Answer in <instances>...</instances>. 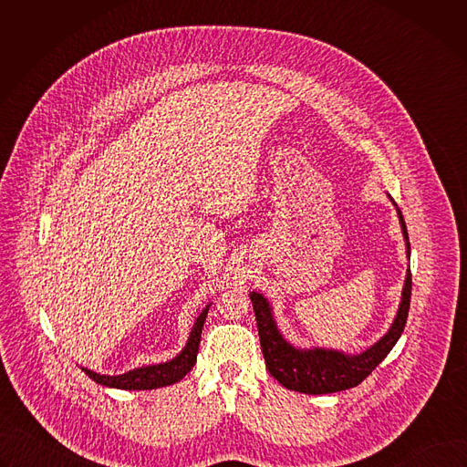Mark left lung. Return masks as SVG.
I'll list each match as a JSON object with an SVG mask.
<instances>
[{
  "label": "left lung",
  "mask_w": 467,
  "mask_h": 467,
  "mask_svg": "<svg viewBox=\"0 0 467 467\" xmlns=\"http://www.w3.org/2000/svg\"><path fill=\"white\" fill-rule=\"evenodd\" d=\"M399 218H401L405 240H409L407 225L403 222L401 213H399ZM410 296H412V274L409 270L405 288H403V299H401V305H399L397 317L391 323L388 335H384L368 351L349 357V355H344L338 351H328V349L301 351L292 348L277 330L270 303L265 301L260 294L253 292L251 303L256 316L260 348H262L265 368H268L270 375L277 379L285 388L308 393V395L335 393V391L355 388L386 358V355L397 344L399 337L403 335V328L407 325V317L410 310Z\"/></svg>",
  "instance_id": "1"
}]
</instances>
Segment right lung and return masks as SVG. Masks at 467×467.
I'll use <instances>...</instances> for the list:
<instances>
[{
	"instance_id": "1",
	"label": "right lung",
	"mask_w": 467,
	"mask_h": 467,
	"mask_svg": "<svg viewBox=\"0 0 467 467\" xmlns=\"http://www.w3.org/2000/svg\"><path fill=\"white\" fill-rule=\"evenodd\" d=\"M207 312H209V306L195 319L193 328L190 332V338L186 342V348L173 360H170L166 364L139 368V369H132L123 375H116V377L99 375L90 369H85V373L98 384H103L109 388H118V389H155V388L170 386V384L181 380L193 368V364L197 360L199 342H202V330H203Z\"/></svg>"
}]
</instances>
